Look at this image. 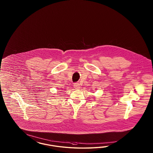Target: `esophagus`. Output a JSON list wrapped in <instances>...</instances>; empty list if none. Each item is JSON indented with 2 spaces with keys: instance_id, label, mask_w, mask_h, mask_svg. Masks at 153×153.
<instances>
[{
  "instance_id": "1",
  "label": "esophagus",
  "mask_w": 153,
  "mask_h": 153,
  "mask_svg": "<svg viewBox=\"0 0 153 153\" xmlns=\"http://www.w3.org/2000/svg\"><path fill=\"white\" fill-rule=\"evenodd\" d=\"M74 86L76 89H79L80 88V85L79 83H74Z\"/></svg>"
}]
</instances>
